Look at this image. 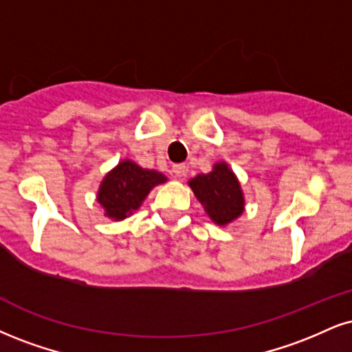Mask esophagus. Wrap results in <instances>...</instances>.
Instances as JSON below:
<instances>
[{
    "label": "esophagus",
    "instance_id": "1",
    "mask_svg": "<svg viewBox=\"0 0 352 352\" xmlns=\"http://www.w3.org/2000/svg\"><path fill=\"white\" fill-rule=\"evenodd\" d=\"M172 177H175V179H182V177H185V173H187V167H185L184 164H177L172 167Z\"/></svg>",
    "mask_w": 352,
    "mask_h": 352
}]
</instances>
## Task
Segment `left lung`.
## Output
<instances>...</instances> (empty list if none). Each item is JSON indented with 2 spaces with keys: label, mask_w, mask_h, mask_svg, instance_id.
<instances>
[{
  "label": "left lung",
  "mask_w": 352,
  "mask_h": 352,
  "mask_svg": "<svg viewBox=\"0 0 352 352\" xmlns=\"http://www.w3.org/2000/svg\"><path fill=\"white\" fill-rule=\"evenodd\" d=\"M195 197L205 206L206 213L217 224H228L244 210V198L239 182L226 164L214 165L213 172L201 173L188 182Z\"/></svg>",
  "instance_id": "8db88e82"
}]
</instances>
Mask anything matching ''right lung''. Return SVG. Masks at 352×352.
<instances>
[{"label":"right lung","mask_w":352,"mask_h":352,"mask_svg":"<svg viewBox=\"0 0 352 352\" xmlns=\"http://www.w3.org/2000/svg\"><path fill=\"white\" fill-rule=\"evenodd\" d=\"M165 180L167 179L162 173L141 168L131 160H124L101 182L98 201L107 210V217L124 219L141 206L155 185L164 184Z\"/></svg>","instance_id":"right-lung-1"}]
</instances>
